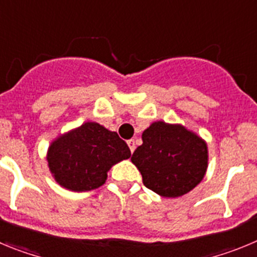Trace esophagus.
<instances>
[{
	"label": "esophagus",
	"instance_id": "34e87169",
	"mask_svg": "<svg viewBox=\"0 0 257 257\" xmlns=\"http://www.w3.org/2000/svg\"><path fill=\"white\" fill-rule=\"evenodd\" d=\"M127 144H128V148H130V151H131V153H133L134 151H135V140L134 139H131V140H128V142H127Z\"/></svg>",
	"mask_w": 257,
	"mask_h": 257
}]
</instances>
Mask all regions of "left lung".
<instances>
[{
	"label": "left lung",
	"mask_w": 257,
	"mask_h": 257,
	"mask_svg": "<svg viewBox=\"0 0 257 257\" xmlns=\"http://www.w3.org/2000/svg\"><path fill=\"white\" fill-rule=\"evenodd\" d=\"M143 144L131 161L148 189L166 198L187 194L207 170V144L181 124L153 122L142 135Z\"/></svg>",
	"instance_id": "left-lung-1"
}]
</instances>
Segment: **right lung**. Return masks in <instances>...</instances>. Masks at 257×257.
Segmentation results:
<instances>
[{
	"label": "right lung",
	"instance_id": "add662e5",
	"mask_svg": "<svg viewBox=\"0 0 257 257\" xmlns=\"http://www.w3.org/2000/svg\"><path fill=\"white\" fill-rule=\"evenodd\" d=\"M130 157V148L118 134L96 122H85L63 134L47 151L52 176L59 185L72 192L101 187L110 167Z\"/></svg>",
	"mask_w": 257,
	"mask_h": 257
}]
</instances>
